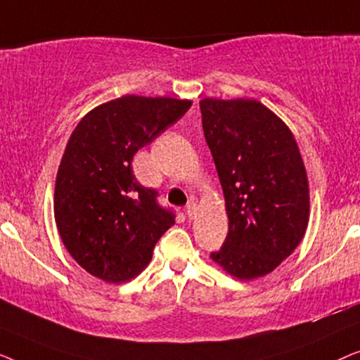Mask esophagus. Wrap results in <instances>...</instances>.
I'll use <instances>...</instances> for the list:
<instances>
[{
	"label": "esophagus",
	"mask_w": 360,
	"mask_h": 360,
	"mask_svg": "<svg viewBox=\"0 0 360 360\" xmlns=\"http://www.w3.org/2000/svg\"><path fill=\"white\" fill-rule=\"evenodd\" d=\"M196 203L195 201H190L188 205H186V214H188V218H195V214H196Z\"/></svg>",
	"instance_id": "obj_1"
}]
</instances>
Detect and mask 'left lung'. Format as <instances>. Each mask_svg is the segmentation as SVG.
Wrapping results in <instances>:
<instances>
[{"instance_id":"1","label":"left lung","mask_w":360,"mask_h":360,"mask_svg":"<svg viewBox=\"0 0 360 360\" xmlns=\"http://www.w3.org/2000/svg\"><path fill=\"white\" fill-rule=\"evenodd\" d=\"M200 110L229 219L228 238L211 259L239 280L264 277L307 233L309 186L298 144L257 100L205 98Z\"/></svg>"}]
</instances>
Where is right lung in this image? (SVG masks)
<instances>
[{"label":"right lung","mask_w":360,"mask_h":360,"mask_svg":"<svg viewBox=\"0 0 360 360\" xmlns=\"http://www.w3.org/2000/svg\"><path fill=\"white\" fill-rule=\"evenodd\" d=\"M190 100L126 95L93 108L58 165L53 216L68 254L93 277L127 282L147 267L175 214L132 174V157L174 124Z\"/></svg>","instance_id":"right-lung-1"}]
</instances>
